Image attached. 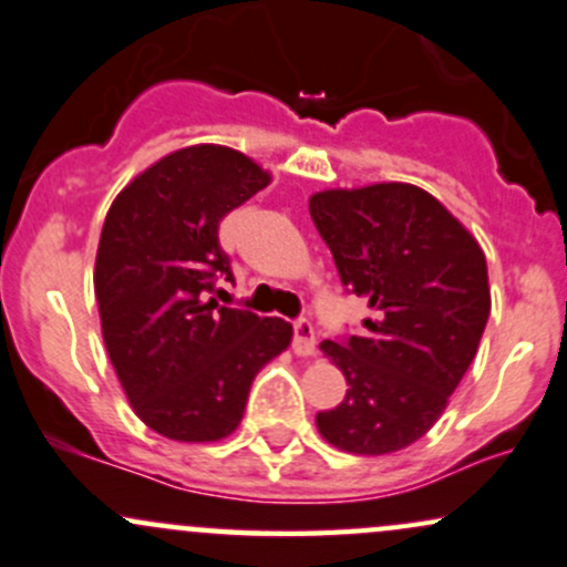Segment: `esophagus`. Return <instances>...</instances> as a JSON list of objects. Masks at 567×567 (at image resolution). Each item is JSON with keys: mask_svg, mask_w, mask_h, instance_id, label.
<instances>
[{"mask_svg": "<svg viewBox=\"0 0 567 567\" xmlns=\"http://www.w3.org/2000/svg\"><path fill=\"white\" fill-rule=\"evenodd\" d=\"M291 346H295L297 355H310L316 351V329L308 318L295 321V340H291Z\"/></svg>", "mask_w": 567, "mask_h": 567, "instance_id": "obj_1", "label": "esophagus"}]
</instances>
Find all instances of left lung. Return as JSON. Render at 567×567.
Instances as JSON below:
<instances>
[{
	"mask_svg": "<svg viewBox=\"0 0 567 567\" xmlns=\"http://www.w3.org/2000/svg\"><path fill=\"white\" fill-rule=\"evenodd\" d=\"M310 216L346 291L372 308L364 332L321 342L351 388L316 425L346 453H396L439 421L474 361L485 254L434 195L402 182L316 193Z\"/></svg>",
	"mask_w": 567,
	"mask_h": 567,
	"instance_id": "1",
	"label": "left lung"
}]
</instances>
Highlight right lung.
Returning a JSON list of instances; mask_svg holds the SVG:
<instances>
[{
  "mask_svg": "<svg viewBox=\"0 0 567 567\" xmlns=\"http://www.w3.org/2000/svg\"><path fill=\"white\" fill-rule=\"evenodd\" d=\"M267 182L240 152L187 146L106 214L93 276L106 353L133 412L176 442L233 434L257 372L291 342L284 318L206 302L219 278L233 281L219 221Z\"/></svg>",
  "mask_w": 567,
  "mask_h": 567,
  "instance_id": "obj_1",
  "label": "right lung"
}]
</instances>
